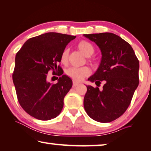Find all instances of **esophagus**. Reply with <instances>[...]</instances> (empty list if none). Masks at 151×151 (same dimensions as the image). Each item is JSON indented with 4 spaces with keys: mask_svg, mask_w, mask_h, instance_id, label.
Wrapping results in <instances>:
<instances>
[{
    "mask_svg": "<svg viewBox=\"0 0 151 151\" xmlns=\"http://www.w3.org/2000/svg\"><path fill=\"white\" fill-rule=\"evenodd\" d=\"M80 84L78 82H73V87H76L78 85Z\"/></svg>",
    "mask_w": 151,
    "mask_h": 151,
    "instance_id": "34e87169",
    "label": "esophagus"
}]
</instances>
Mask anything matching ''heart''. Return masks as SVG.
Here are the masks:
<instances>
[{
  "mask_svg": "<svg viewBox=\"0 0 151 151\" xmlns=\"http://www.w3.org/2000/svg\"><path fill=\"white\" fill-rule=\"evenodd\" d=\"M78 48L86 57L91 56L94 52V47L91 43L86 40H81L78 44ZM68 59V50L65 49L61 55V61L63 63H65ZM66 75L76 81H81L90 73V69L86 66L76 68H69L65 71Z\"/></svg>",
  "mask_w": 151,
  "mask_h": 151,
  "instance_id": "b5f03b06",
  "label": "heart"
}]
</instances>
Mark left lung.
<instances>
[{
    "label": "left lung",
    "instance_id": "8db88e82",
    "mask_svg": "<svg viewBox=\"0 0 151 151\" xmlns=\"http://www.w3.org/2000/svg\"><path fill=\"white\" fill-rule=\"evenodd\" d=\"M98 45L102 52L99 69L88 78L103 90L87 86L83 99L85 111L101 123L115 120L126 112L139 83V61L128 42L116 34H83Z\"/></svg>",
    "mask_w": 151,
    "mask_h": 151
}]
</instances>
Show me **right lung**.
I'll return each mask as SVG.
<instances>
[{
  "mask_svg": "<svg viewBox=\"0 0 151 151\" xmlns=\"http://www.w3.org/2000/svg\"><path fill=\"white\" fill-rule=\"evenodd\" d=\"M76 37L48 32L29 38L16 54L13 81L17 100L23 109L36 119L50 120L61 112L72 80L63 75L59 63L62 52ZM50 70L60 77L57 84L46 80Z\"/></svg>",
  "mask_w": 151,
  "mask_h": 151,
  "instance_id": "add662e5",
  "label": "right lung"
}]
</instances>
